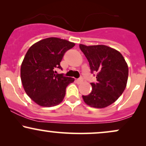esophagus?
Wrapping results in <instances>:
<instances>
[{"label":"esophagus","instance_id":"obj_1","mask_svg":"<svg viewBox=\"0 0 146 146\" xmlns=\"http://www.w3.org/2000/svg\"><path fill=\"white\" fill-rule=\"evenodd\" d=\"M77 82H78V84H82L84 82L83 79L82 78H80V79H78V80H76Z\"/></svg>","mask_w":146,"mask_h":146}]
</instances>
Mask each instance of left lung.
Segmentation results:
<instances>
[{
	"instance_id": "8db88e82",
	"label": "left lung",
	"mask_w": 146,
	"mask_h": 146,
	"mask_svg": "<svg viewBox=\"0 0 146 146\" xmlns=\"http://www.w3.org/2000/svg\"><path fill=\"white\" fill-rule=\"evenodd\" d=\"M80 48L89 62L91 72H97V83H90L92 91L82 95L84 102L90 107L103 108L114 103L126 87L128 66L121 53L106 45Z\"/></svg>"
}]
</instances>
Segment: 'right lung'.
Here are the masks:
<instances>
[{"label": "right lung", "mask_w": 146, "mask_h": 146, "mask_svg": "<svg viewBox=\"0 0 146 146\" xmlns=\"http://www.w3.org/2000/svg\"><path fill=\"white\" fill-rule=\"evenodd\" d=\"M75 43L61 38H47L29 48L21 64V78L27 95L40 106L60 104L66 94V86L74 78L56 74L62 68L60 62L65 52Z\"/></svg>", "instance_id": "add662e5"}]
</instances>
